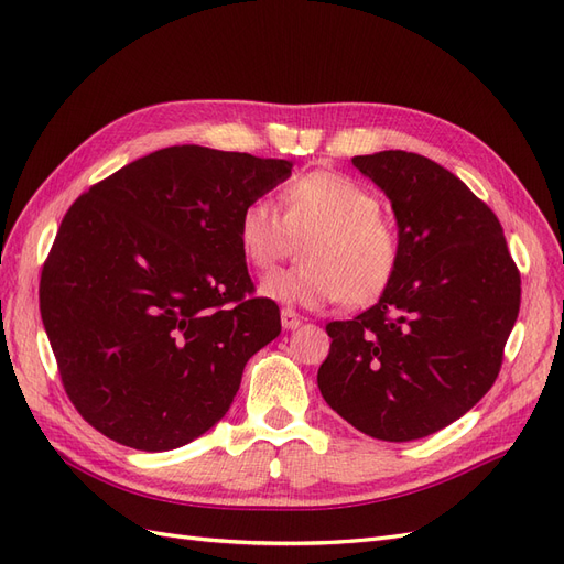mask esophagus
Here are the masks:
<instances>
[{
	"label": "esophagus",
	"mask_w": 564,
	"mask_h": 564,
	"mask_svg": "<svg viewBox=\"0 0 564 564\" xmlns=\"http://www.w3.org/2000/svg\"><path fill=\"white\" fill-rule=\"evenodd\" d=\"M280 317H282V327L284 329H299L301 322H303V317L299 313H294L292 308H282Z\"/></svg>",
	"instance_id": "1"
}]
</instances>
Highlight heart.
Returning a JSON list of instances; mask_svg holds the SVG:
<instances>
[{
    "instance_id": "b5f03b06",
    "label": "heart",
    "mask_w": 564,
    "mask_h": 564,
    "mask_svg": "<svg viewBox=\"0 0 564 564\" xmlns=\"http://www.w3.org/2000/svg\"><path fill=\"white\" fill-rule=\"evenodd\" d=\"M282 207L284 218L256 197L237 216V245L259 272L284 259L294 237H310L301 245L305 263L263 280L268 299L319 308L340 299L369 305L386 294L400 265V237L369 187L344 174L311 172L286 185Z\"/></svg>"
}]
</instances>
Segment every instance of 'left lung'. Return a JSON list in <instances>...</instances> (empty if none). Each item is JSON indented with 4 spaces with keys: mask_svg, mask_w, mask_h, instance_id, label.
<instances>
[{
    "mask_svg": "<svg viewBox=\"0 0 564 564\" xmlns=\"http://www.w3.org/2000/svg\"><path fill=\"white\" fill-rule=\"evenodd\" d=\"M352 164L392 204L400 265L377 305L327 324L317 386L357 431L409 442L464 416L497 381L520 270L497 214L445 166L404 150Z\"/></svg>",
    "mask_w": 564,
    "mask_h": 564,
    "instance_id": "8db88e82",
    "label": "left lung"
}]
</instances>
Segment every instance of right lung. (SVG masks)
Here are the masks:
<instances>
[{
    "instance_id": "obj_1",
    "label": "right lung",
    "mask_w": 564,
    "mask_h": 564,
    "mask_svg": "<svg viewBox=\"0 0 564 564\" xmlns=\"http://www.w3.org/2000/svg\"><path fill=\"white\" fill-rule=\"evenodd\" d=\"M292 166L172 145L73 202L40 311L67 398L98 433L166 452L226 416L247 360L282 332L278 303L253 296L237 216Z\"/></svg>"
}]
</instances>
